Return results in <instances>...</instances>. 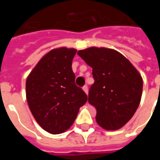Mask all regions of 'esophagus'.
<instances>
[{"instance_id":"34e87169","label":"esophagus","mask_w":160,"mask_h":160,"mask_svg":"<svg viewBox=\"0 0 160 160\" xmlns=\"http://www.w3.org/2000/svg\"><path fill=\"white\" fill-rule=\"evenodd\" d=\"M82 89H83V91L86 93H88V87H87V86H84V87H82Z\"/></svg>"}]
</instances>
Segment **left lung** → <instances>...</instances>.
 I'll return each mask as SVG.
<instances>
[{
    "label": "left lung",
    "instance_id": "obj_1",
    "mask_svg": "<svg viewBox=\"0 0 160 160\" xmlns=\"http://www.w3.org/2000/svg\"><path fill=\"white\" fill-rule=\"evenodd\" d=\"M78 55L92 68L94 83L88 102L97 111L98 124L106 130L119 129L140 104L143 87L141 74L115 49L91 47L79 50Z\"/></svg>",
    "mask_w": 160,
    "mask_h": 160
}]
</instances>
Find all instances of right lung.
Here are the masks:
<instances>
[{
  "instance_id": "add662e5",
  "label": "right lung",
  "mask_w": 160,
  "mask_h": 160,
  "mask_svg": "<svg viewBox=\"0 0 160 160\" xmlns=\"http://www.w3.org/2000/svg\"><path fill=\"white\" fill-rule=\"evenodd\" d=\"M76 51L64 47L50 50L26 80V99L31 112L50 134L68 129L87 101V94L74 82L72 62Z\"/></svg>"
}]
</instances>
